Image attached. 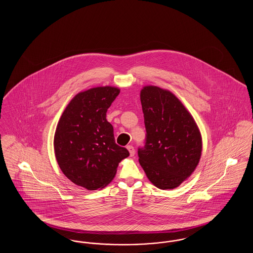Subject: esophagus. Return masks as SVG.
Instances as JSON below:
<instances>
[{
	"label": "esophagus",
	"instance_id": "34e87169",
	"mask_svg": "<svg viewBox=\"0 0 253 253\" xmlns=\"http://www.w3.org/2000/svg\"><path fill=\"white\" fill-rule=\"evenodd\" d=\"M127 150L130 153V157H133L134 156V148L132 147V145H128L127 146Z\"/></svg>",
	"mask_w": 253,
	"mask_h": 253
}]
</instances>
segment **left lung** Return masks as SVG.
I'll return each mask as SVG.
<instances>
[{"mask_svg":"<svg viewBox=\"0 0 253 253\" xmlns=\"http://www.w3.org/2000/svg\"><path fill=\"white\" fill-rule=\"evenodd\" d=\"M146 142L138 149L148 179L172 190L192 175L202 154V137L191 113L170 91L154 85L140 91Z\"/></svg>","mask_w":253,"mask_h":253,"instance_id":"left-lung-1","label":"left lung"}]
</instances>
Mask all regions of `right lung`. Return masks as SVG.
Returning a JSON list of instances; mask_svg holds the SVG:
<instances>
[{
    "instance_id": "1",
    "label": "right lung",
    "mask_w": 253,
    "mask_h": 253,
    "mask_svg": "<svg viewBox=\"0 0 253 253\" xmlns=\"http://www.w3.org/2000/svg\"><path fill=\"white\" fill-rule=\"evenodd\" d=\"M121 90L99 86L78 93L64 109L54 135V151L63 174L88 191L114 179L126 148L115 142L106 113Z\"/></svg>"
}]
</instances>
